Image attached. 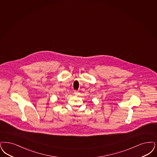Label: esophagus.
Instances as JSON below:
<instances>
[{
  "label": "esophagus",
  "instance_id": "1",
  "mask_svg": "<svg viewBox=\"0 0 157 157\" xmlns=\"http://www.w3.org/2000/svg\"><path fill=\"white\" fill-rule=\"evenodd\" d=\"M79 92L78 91H77V90H75L74 91V94H75V95H78L79 94Z\"/></svg>",
  "mask_w": 157,
  "mask_h": 157
}]
</instances>
